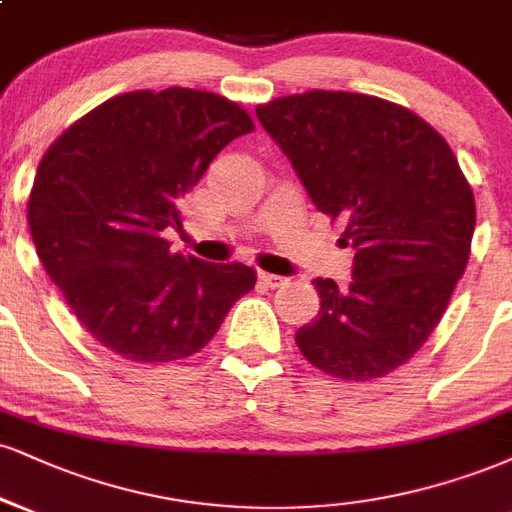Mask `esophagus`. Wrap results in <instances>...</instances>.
Segmentation results:
<instances>
[{"instance_id": "obj_1", "label": "esophagus", "mask_w": 512, "mask_h": 512, "mask_svg": "<svg viewBox=\"0 0 512 512\" xmlns=\"http://www.w3.org/2000/svg\"><path fill=\"white\" fill-rule=\"evenodd\" d=\"M260 281L264 283V286H269V288H279V286H283V276H279V274H269V272H260Z\"/></svg>"}]
</instances>
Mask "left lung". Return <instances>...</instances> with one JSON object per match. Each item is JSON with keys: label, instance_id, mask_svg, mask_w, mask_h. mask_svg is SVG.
<instances>
[{"label": "left lung", "instance_id": "1", "mask_svg": "<svg viewBox=\"0 0 512 512\" xmlns=\"http://www.w3.org/2000/svg\"><path fill=\"white\" fill-rule=\"evenodd\" d=\"M255 114L353 248V281L315 279L322 307L295 343L331 377H384L424 346L465 274L470 183L427 121L379 97L312 90Z\"/></svg>", "mask_w": 512, "mask_h": 512}]
</instances>
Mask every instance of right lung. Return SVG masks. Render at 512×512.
Returning a JSON list of instances; mask_svg holds the SVG:
<instances>
[{"label": "right lung", "mask_w": 512, "mask_h": 512, "mask_svg": "<svg viewBox=\"0 0 512 512\" xmlns=\"http://www.w3.org/2000/svg\"><path fill=\"white\" fill-rule=\"evenodd\" d=\"M255 123L212 92L119 95L54 140L38 166L28 224L40 262L92 338L135 362L207 346L255 288L245 264L171 252L181 200L209 162Z\"/></svg>", "instance_id": "right-lung-1"}]
</instances>
